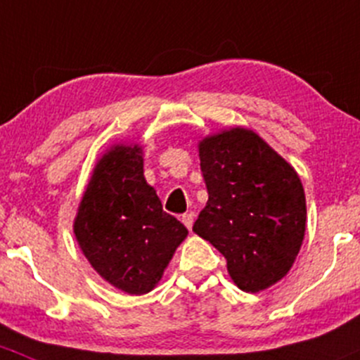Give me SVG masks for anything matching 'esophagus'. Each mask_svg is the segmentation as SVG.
Listing matches in <instances>:
<instances>
[{
	"label": "esophagus",
	"mask_w": 360,
	"mask_h": 360,
	"mask_svg": "<svg viewBox=\"0 0 360 360\" xmlns=\"http://www.w3.org/2000/svg\"><path fill=\"white\" fill-rule=\"evenodd\" d=\"M181 221H184V225L185 227L188 229V231H191L192 229V224H194V213H185V214H181Z\"/></svg>",
	"instance_id": "34e87169"
}]
</instances>
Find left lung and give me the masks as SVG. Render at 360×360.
<instances>
[{
    "label": "left lung",
    "instance_id": "obj_1",
    "mask_svg": "<svg viewBox=\"0 0 360 360\" xmlns=\"http://www.w3.org/2000/svg\"><path fill=\"white\" fill-rule=\"evenodd\" d=\"M199 159L207 202L192 231L224 255L239 290H266L290 272L305 236L298 173L240 126L202 139Z\"/></svg>",
    "mask_w": 360,
    "mask_h": 360
}]
</instances>
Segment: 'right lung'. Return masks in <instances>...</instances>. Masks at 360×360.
Returning a JSON list of instances; mask_svg holds the SVG:
<instances>
[{"mask_svg":"<svg viewBox=\"0 0 360 360\" xmlns=\"http://www.w3.org/2000/svg\"><path fill=\"white\" fill-rule=\"evenodd\" d=\"M143 176L142 147H110L95 165L74 218V236L102 279L146 295L187 237Z\"/></svg>","mask_w":360,"mask_h":360,"instance_id":"obj_1","label":"right lung"}]
</instances>
